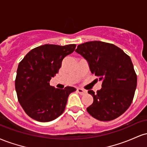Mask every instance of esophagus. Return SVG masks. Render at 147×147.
<instances>
[{
	"mask_svg": "<svg viewBox=\"0 0 147 147\" xmlns=\"http://www.w3.org/2000/svg\"><path fill=\"white\" fill-rule=\"evenodd\" d=\"M77 91L79 92V94H80V95H85V94L87 92L86 90H84V89H82V88H78L77 89Z\"/></svg>",
	"mask_w": 147,
	"mask_h": 147,
	"instance_id": "34e87169",
	"label": "esophagus"
}]
</instances>
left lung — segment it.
<instances>
[{
	"mask_svg": "<svg viewBox=\"0 0 147 147\" xmlns=\"http://www.w3.org/2000/svg\"><path fill=\"white\" fill-rule=\"evenodd\" d=\"M75 52L87 61L91 72L102 82L96 93L88 91L93 97L88 113L100 121H111L122 115L132 103L137 86L130 57L116 45L99 41L82 43Z\"/></svg>",
	"mask_w": 147,
	"mask_h": 147,
	"instance_id": "obj_1",
	"label": "left lung"
}]
</instances>
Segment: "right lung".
Masks as SVG:
<instances>
[{"label":"right lung","mask_w":147,"mask_h":147,"mask_svg":"<svg viewBox=\"0 0 147 147\" xmlns=\"http://www.w3.org/2000/svg\"><path fill=\"white\" fill-rule=\"evenodd\" d=\"M75 44H45L32 49L18 64L15 80L18 100L28 116L47 122L63 113L74 87L55 88L50 81L58 73L62 61L75 50Z\"/></svg>","instance_id":"add662e5"}]
</instances>
